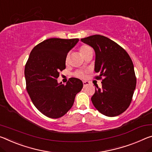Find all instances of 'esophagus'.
Listing matches in <instances>:
<instances>
[{
    "mask_svg": "<svg viewBox=\"0 0 152 152\" xmlns=\"http://www.w3.org/2000/svg\"><path fill=\"white\" fill-rule=\"evenodd\" d=\"M83 86H84V87H85V86H86V85H88V84H89V82H87V81H83Z\"/></svg>",
    "mask_w": 152,
    "mask_h": 152,
    "instance_id": "34e87169",
    "label": "esophagus"
}]
</instances>
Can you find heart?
<instances>
[{"mask_svg":"<svg viewBox=\"0 0 152 152\" xmlns=\"http://www.w3.org/2000/svg\"><path fill=\"white\" fill-rule=\"evenodd\" d=\"M79 52H80V53L83 55L84 57H85L87 56L89 53H93V49L90 46H88L87 45H83L79 47ZM68 63H69V55H67L66 58H65V64L67 65ZM74 76L78 78H84L85 77V72L82 70H77L74 72Z\"/></svg>","mask_w":152,"mask_h":152,"instance_id":"1","label":"heart"}]
</instances>
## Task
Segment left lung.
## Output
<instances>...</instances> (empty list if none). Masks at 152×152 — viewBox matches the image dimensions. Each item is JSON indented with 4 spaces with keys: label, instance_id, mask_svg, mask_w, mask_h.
I'll return each instance as SVG.
<instances>
[{
    "label": "left lung",
    "instance_id": "1",
    "mask_svg": "<svg viewBox=\"0 0 152 152\" xmlns=\"http://www.w3.org/2000/svg\"><path fill=\"white\" fill-rule=\"evenodd\" d=\"M81 40L95 50V71L99 74L95 78L102 80V87L96 86L91 97L93 105L106 116L121 114L131 104L136 87L132 59L121 46L103 36L93 35Z\"/></svg>",
    "mask_w": 152,
    "mask_h": 152
}]
</instances>
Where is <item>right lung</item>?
Returning a JSON list of instances; mask_svg holds the SVG:
<instances>
[{
    "label": "right lung",
    "instance_id": "1",
    "mask_svg": "<svg viewBox=\"0 0 152 152\" xmlns=\"http://www.w3.org/2000/svg\"><path fill=\"white\" fill-rule=\"evenodd\" d=\"M78 38H53L34 47L25 66L26 90L33 104L46 116L59 118L71 109L76 95L83 88L80 79L58 84L59 72L66 69L65 58Z\"/></svg>",
    "mask_w": 152,
    "mask_h": 152
}]
</instances>
